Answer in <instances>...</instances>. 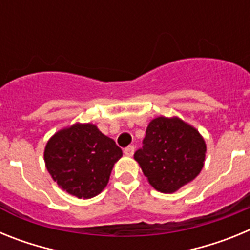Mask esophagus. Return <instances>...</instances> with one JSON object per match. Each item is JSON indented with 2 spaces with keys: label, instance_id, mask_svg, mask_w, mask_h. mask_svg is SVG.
I'll list each match as a JSON object with an SVG mask.
<instances>
[{
  "label": "esophagus",
  "instance_id": "1",
  "mask_svg": "<svg viewBox=\"0 0 250 250\" xmlns=\"http://www.w3.org/2000/svg\"><path fill=\"white\" fill-rule=\"evenodd\" d=\"M134 151H135V147L132 146V145H129V146H126L125 149H124V154L127 156L134 155Z\"/></svg>",
  "mask_w": 250,
  "mask_h": 250
}]
</instances>
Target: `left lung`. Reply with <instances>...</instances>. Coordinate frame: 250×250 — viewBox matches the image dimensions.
I'll return each mask as SVG.
<instances>
[{
	"instance_id": "8db88e82",
	"label": "left lung",
	"mask_w": 250,
	"mask_h": 250,
	"mask_svg": "<svg viewBox=\"0 0 250 250\" xmlns=\"http://www.w3.org/2000/svg\"><path fill=\"white\" fill-rule=\"evenodd\" d=\"M207 146L190 125L178 118H156L146 127L143 146L134 154L150 184L173 193L198 176Z\"/></svg>"
}]
</instances>
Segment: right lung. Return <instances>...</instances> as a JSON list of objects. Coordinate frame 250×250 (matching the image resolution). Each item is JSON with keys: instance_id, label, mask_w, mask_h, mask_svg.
Returning a JSON list of instances; mask_svg holds the SVG:
<instances>
[{"instance_id": "obj_1", "label": "right lung", "mask_w": 250, "mask_h": 250, "mask_svg": "<svg viewBox=\"0 0 250 250\" xmlns=\"http://www.w3.org/2000/svg\"><path fill=\"white\" fill-rule=\"evenodd\" d=\"M123 150L92 124H75L55 134L46 145L45 163L59 187L89 199L103 191Z\"/></svg>"}]
</instances>
